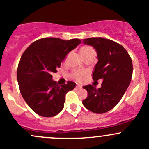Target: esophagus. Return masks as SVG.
I'll return each mask as SVG.
<instances>
[{"instance_id":"esophagus-1","label":"esophagus","mask_w":149,"mask_h":149,"mask_svg":"<svg viewBox=\"0 0 149 149\" xmlns=\"http://www.w3.org/2000/svg\"><path fill=\"white\" fill-rule=\"evenodd\" d=\"M81 88H82V86H79V85H77L76 86V89H81Z\"/></svg>"}]
</instances>
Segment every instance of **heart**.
<instances>
[{"instance_id": "heart-1", "label": "heart", "mask_w": 149, "mask_h": 149, "mask_svg": "<svg viewBox=\"0 0 149 149\" xmlns=\"http://www.w3.org/2000/svg\"><path fill=\"white\" fill-rule=\"evenodd\" d=\"M95 51L94 48L90 46H84L81 48V54L84 58H85L86 56H88V55L91 54H95ZM73 76L79 80V81H81V80L83 79L84 74H83V73H80L77 71H75L73 72Z\"/></svg>"}]
</instances>
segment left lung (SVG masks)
I'll return each instance as SVG.
<instances>
[{"instance_id":"8db88e82","label":"left lung","mask_w":149,"mask_h":149,"mask_svg":"<svg viewBox=\"0 0 149 149\" xmlns=\"http://www.w3.org/2000/svg\"><path fill=\"white\" fill-rule=\"evenodd\" d=\"M83 43L93 46L98 55L93 79L103 80L100 88L92 85L83 87L88 91L83 104L95 113H104L116 106L128 88L133 73L132 60L121 45L109 39L90 38Z\"/></svg>"}]
</instances>
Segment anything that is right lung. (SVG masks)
<instances>
[{"label": "right lung", "mask_w": 149, "mask_h": 149, "mask_svg": "<svg viewBox=\"0 0 149 149\" xmlns=\"http://www.w3.org/2000/svg\"><path fill=\"white\" fill-rule=\"evenodd\" d=\"M81 43L78 38H45L31 43L22 55L17 80L23 99L36 113L52 117L61 111L65 94L76 84L68 81L58 86L51 73L57 72L67 54Z\"/></svg>", "instance_id": "add662e5"}]
</instances>
